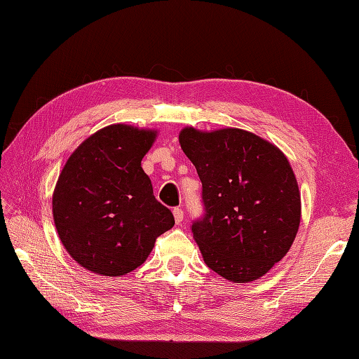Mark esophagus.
Here are the masks:
<instances>
[{
    "instance_id": "1",
    "label": "esophagus",
    "mask_w": 359,
    "mask_h": 359,
    "mask_svg": "<svg viewBox=\"0 0 359 359\" xmlns=\"http://www.w3.org/2000/svg\"><path fill=\"white\" fill-rule=\"evenodd\" d=\"M172 215H174V219H176L177 224H180L183 222V210L180 208H174Z\"/></svg>"
}]
</instances>
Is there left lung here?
<instances>
[{
	"label": "left lung",
	"mask_w": 359,
	"mask_h": 359,
	"mask_svg": "<svg viewBox=\"0 0 359 359\" xmlns=\"http://www.w3.org/2000/svg\"><path fill=\"white\" fill-rule=\"evenodd\" d=\"M203 185L205 215L192 233L205 264L224 279H259L288 253L300 224V192L278 147L241 128L179 135Z\"/></svg>",
	"instance_id": "8db88e82"
}]
</instances>
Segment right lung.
Returning <instances> with one entry per match:
<instances>
[{"label": "right lung", "mask_w": 359, "mask_h": 359, "mask_svg": "<svg viewBox=\"0 0 359 359\" xmlns=\"http://www.w3.org/2000/svg\"><path fill=\"white\" fill-rule=\"evenodd\" d=\"M156 130L112 124L69 156L53 194L60 241L81 267L118 278L140 267L174 217L153 196L141 161Z\"/></svg>", "instance_id": "add662e5"}]
</instances>
